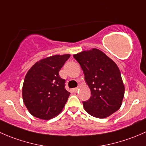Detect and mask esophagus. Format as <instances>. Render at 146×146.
I'll use <instances>...</instances> for the list:
<instances>
[{"label":"esophagus","instance_id":"34e87169","mask_svg":"<svg viewBox=\"0 0 146 146\" xmlns=\"http://www.w3.org/2000/svg\"><path fill=\"white\" fill-rule=\"evenodd\" d=\"M73 92H77L79 90V88H73Z\"/></svg>","mask_w":146,"mask_h":146}]
</instances>
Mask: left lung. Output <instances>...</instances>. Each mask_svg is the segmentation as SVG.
<instances>
[{
  "label": "left lung",
  "instance_id": "8db88e82",
  "mask_svg": "<svg viewBox=\"0 0 146 146\" xmlns=\"http://www.w3.org/2000/svg\"><path fill=\"white\" fill-rule=\"evenodd\" d=\"M81 66L85 80L91 91L84 109L91 116L103 119L121 107L124 85L117 65L98 48L83 51L73 55Z\"/></svg>",
  "mask_w": 146,
  "mask_h": 146
}]
</instances>
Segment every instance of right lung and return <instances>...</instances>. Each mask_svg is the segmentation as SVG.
<instances>
[{
    "label": "right lung",
    "mask_w": 146,
    "mask_h": 146,
    "mask_svg": "<svg viewBox=\"0 0 146 146\" xmlns=\"http://www.w3.org/2000/svg\"><path fill=\"white\" fill-rule=\"evenodd\" d=\"M70 54L54 55L37 61L28 70L23 86V99L31 114L48 120L62 111L70 92L59 70Z\"/></svg>",
    "instance_id": "right-lung-1"
}]
</instances>
